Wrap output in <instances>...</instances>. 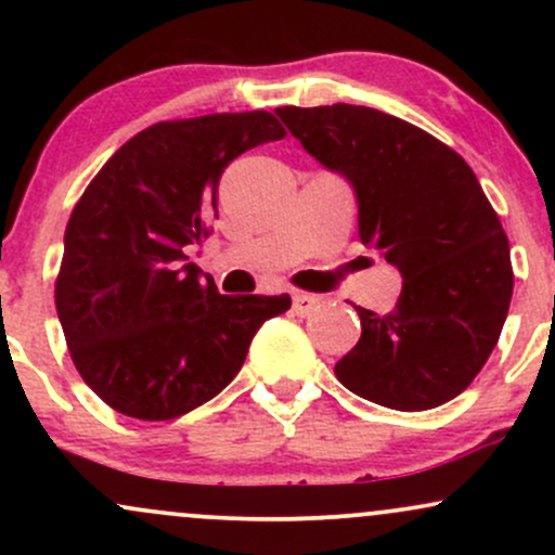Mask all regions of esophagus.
<instances>
[{"label":"esophagus","mask_w":555,"mask_h":555,"mask_svg":"<svg viewBox=\"0 0 555 555\" xmlns=\"http://www.w3.org/2000/svg\"><path fill=\"white\" fill-rule=\"evenodd\" d=\"M295 313L299 315V318H308V315H313L318 308H321V297H315V295H305V292H299V295H295Z\"/></svg>","instance_id":"esophagus-1"}]
</instances>
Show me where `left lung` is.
I'll list each match as a JSON object with an SVG mask.
<instances>
[{
    "mask_svg": "<svg viewBox=\"0 0 555 555\" xmlns=\"http://www.w3.org/2000/svg\"><path fill=\"white\" fill-rule=\"evenodd\" d=\"M276 114L352 184L362 245L404 279L391 313L358 308L362 336L336 378L401 412L460 397L493 352L514 289L508 240L475 171L441 140L371 106Z\"/></svg>",
    "mask_w": 555,
    "mask_h": 555,
    "instance_id": "left-lung-1",
    "label": "left lung"
}]
</instances>
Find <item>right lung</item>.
I'll list each match as a JSON object with an SVG mask.
<instances>
[{
  "mask_svg": "<svg viewBox=\"0 0 555 555\" xmlns=\"http://www.w3.org/2000/svg\"><path fill=\"white\" fill-rule=\"evenodd\" d=\"M269 112L145 127L73 208L54 302L95 397L138 420H175L240 373L253 336L289 295H219L188 263L219 216V180L245 151L282 140Z\"/></svg>",
  "mask_w": 555,
  "mask_h": 555,
  "instance_id": "1",
  "label": "right lung"
}]
</instances>
